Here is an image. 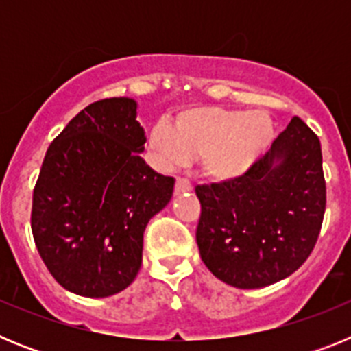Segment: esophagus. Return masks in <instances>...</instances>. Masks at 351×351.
Returning <instances> with one entry per match:
<instances>
[{"label": "esophagus", "mask_w": 351, "mask_h": 351, "mask_svg": "<svg viewBox=\"0 0 351 351\" xmlns=\"http://www.w3.org/2000/svg\"><path fill=\"white\" fill-rule=\"evenodd\" d=\"M190 191H193V186H191V182L184 178H178V181H176V195L190 193Z\"/></svg>", "instance_id": "obj_1"}]
</instances>
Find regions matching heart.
I'll use <instances>...</instances> for the list:
<instances>
[{
	"instance_id": "heart-1",
	"label": "heart",
	"mask_w": 351,
	"mask_h": 351,
	"mask_svg": "<svg viewBox=\"0 0 351 351\" xmlns=\"http://www.w3.org/2000/svg\"><path fill=\"white\" fill-rule=\"evenodd\" d=\"M274 123L265 110L221 107L186 108L170 125L158 121L149 132V149L161 165H182L198 156L200 169L214 181H235L265 156Z\"/></svg>"
}]
</instances>
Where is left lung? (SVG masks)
<instances>
[{"label":"left lung","instance_id":"8db88e82","mask_svg":"<svg viewBox=\"0 0 351 351\" xmlns=\"http://www.w3.org/2000/svg\"><path fill=\"white\" fill-rule=\"evenodd\" d=\"M197 244L218 280L262 288L285 280L311 255L325 213L320 141L299 117L246 176L197 186Z\"/></svg>","mask_w":351,"mask_h":351}]
</instances>
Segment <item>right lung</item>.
Returning <instances> with one entry per match:
<instances>
[{
  "label": "right lung",
  "mask_w": 351,
  "mask_h": 351,
  "mask_svg": "<svg viewBox=\"0 0 351 351\" xmlns=\"http://www.w3.org/2000/svg\"><path fill=\"white\" fill-rule=\"evenodd\" d=\"M137 101L119 96L80 110L52 141L33 191L31 230L54 280L101 299L132 285L149 219L176 179L144 161Z\"/></svg>",
  "instance_id": "right-lung-1"
}]
</instances>
